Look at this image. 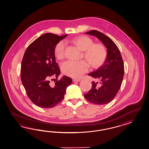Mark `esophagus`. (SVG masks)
Instances as JSON below:
<instances>
[{"label":"esophagus","instance_id":"1","mask_svg":"<svg viewBox=\"0 0 149 149\" xmlns=\"http://www.w3.org/2000/svg\"><path fill=\"white\" fill-rule=\"evenodd\" d=\"M81 80V79H77V78H74L72 79V81H73V82H79V81H80Z\"/></svg>","mask_w":149,"mask_h":149}]
</instances>
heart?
Returning a JSON list of instances; mask_svg holds the SVG:
<instances>
[{
  "instance_id": "obj_1",
  "label": "heart",
  "mask_w": 149,
  "mask_h": 149,
  "mask_svg": "<svg viewBox=\"0 0 149 149\" xmlns=\"http://www.w3.org/2000/svg\"><path fill=\"white\" fill-rule=\"evenodd\" d=\"M80 50L84 51L83 56L92 68H98L103 63L107 57V50L104 45L97 43L88 36H77L70 40ZM65 43L61 41L55 47L54 54L59 60L64 58ZM88 69L85 61H66L61 64V70L64 74L72 77H79L86 73Z\"/></svg>"
}]
</instances>
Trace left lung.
<instances>
[{
	"mask_svg": "<svg viewBox=\"0 0 149 149\" xmlns=\"http://www.w3.org/2000/svg\"><path fill=\"white\" fill-rule=\"evenodd\" d=\"M87 34L97 37L107 49V57L104 63L97 70L88 75L99 81L92 82V88L84 95L93 104L104 105L110 103L117 95L124 76V63L120 51L108 36L102 33L92 30Z\"/></svg>",
	"mask_w": 149,
	"mask_h": 149,
	"instance_id": "8db88e82",
	"label": "left lung"
}]
</instances>
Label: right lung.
<instances>
[{
    "label": "right lung",
    "instance_id": "right-lung-1",
    "mask_svg": "<svg viewBox=\"0 0 149 149\" xmlns=\"http://www.w3.org/2000/svg\"><path fill=\"white\" fill-rule=\"evenodd\" d=\"M67 35L44 34L28 46L23 56L21 81L28 97L39 107L51 108L58 104L72 84V79L67 76L59 80L57 79L54 85L50 81L53 77L57 78L61 72L56 62L55 47Z\"/></svg>",
    "mask_w": 149,
    "mask_h": 149
}]
</instances>
